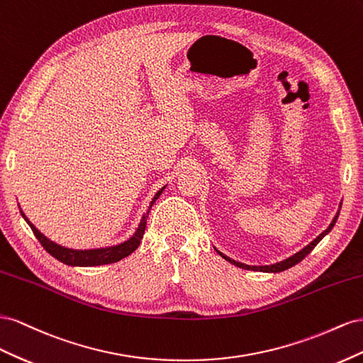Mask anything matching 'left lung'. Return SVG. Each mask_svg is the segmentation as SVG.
Returning <instances> with one entry per match:
<instances>
[{"mask_svg": "<svg viewBox=\"0 0 363 363\" xmlns=\"http://www.w3.org/2000/svg\"><path fill=\"white\" fill-rule=\"evenodd\" d=\"M339 208H340V205H339ZM337 217H339V213H336V216H335V219L331 220V223H330V226L327 228L325 231H323L320 233L316 239L313 240V242H310L306 247H303L301 251H298L296 254H294L292 257H289V258H286V260H283V262H278V263H274V264H266V266H250V264H245V263H240V262H235V260H233V258H230L228 255H225V254H222L220 251H217L220 254V257H223L226 262H230V263H233V264H235V266H239V267H242V269H247V271H262V272H274V274H277V272H283V271H286V269H289V267H292V266H295V264H298L299 262L303 260V258H306L310 252L313 251V247L324 239V237L333 230V226H335V223H336V220H337Z\"/></svg>", "mask_w": 363, "mask_h": 363, "instance_id": "left-lung-1", "label": "left lung"}]
</instances>
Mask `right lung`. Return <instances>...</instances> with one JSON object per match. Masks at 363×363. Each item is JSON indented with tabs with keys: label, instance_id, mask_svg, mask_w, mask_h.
I'll list each match as a JSON object with an SVG mask.
<instances>
[{
	"label": "right lung",
	"instance_id": "right-lung-1",
	"mask_svg": "<svg viewBox=\"0 0 363 363\" xmlns=\"http://www.w3.org/2000/svg\"><path fill=\"white\" fill-rule=\"evenodd\" d=\"M164 189H165V185H164L161 190L157 191V194L153 196L149 210L152 208V205L155 203V201L160 198ZM149 210L143 214V219H141V222H140V225L137 228V231L133 233V235L129 237L126 242L118 243V245H113V246H106V247H97V250H71V247L60 246V245H57L55 242H51L50 239H47V237L43 233H40L32 222L27 219V216L23 213V210L19 208L21 216L24 217V220L28 223L30 228H32V231L36 235V239L39 240L40 245L44 246V250L50 255H53L56 260L62 262L64 264H68V266H82V267L117 263V262L121 260V258L130 255L141 243V239H143V235H144V230H146V222H147Z\"/></svg>",
	"mask_w": 363,
	"mask_h": 363
}]
</instances>
